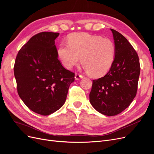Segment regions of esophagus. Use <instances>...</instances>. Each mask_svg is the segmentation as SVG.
Segmentation results:
<instances>
[{"mask_svg":"<svg viewBox=\"0 0 154 154\" xmlns=\"http://www.w3.org/2000/svg\"><path fill=\"white\" fill-rule=\"evenodd\" d=\"M75 80H80L81 78H83V76L82 75H81V74H80L79 73H76V74H75Z\"/></svg>","mask_w":154,"mask_h":154,"instance_id":"34e87169","label":"esophagus"}]
</instances>
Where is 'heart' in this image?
Listing matches in <instances>:
<instances>
[{
  "label": "heart",
  "mask_w": 154,
  "mask_h": 154,
  "mask_svg": "<svg viewBox=\"0 0 154 154\" xmlns=\"http://www.w3.org/2000/svg\"><path fill=\"white\" fill-rule=\"evenodd\" d=\"M58 56L65 67L71 69L80 62L90 75L98 77L109 71L115 59L116 46L112 40L85 32L71 35L68 44L62 43Z\"/></svg>",
  "instance_id": "b5f03b06"
}]
</instances>
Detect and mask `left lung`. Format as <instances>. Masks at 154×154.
I'll return each mask as SVG.
<instances>
[{
  "label": "left lung",
  "instance_id": "obj_1",
  "mask_svg": "<svg viewBox=\"0 0 154 154\" xmlns=\"http://www.w3.org/2000/svg\"><path fill=\"white\" fill-rule=\"evenodd\" d=\"M112 32L115 59L103 77L92 80L90 103L100 113L112 116L120 114L136 97L140 74V63L136 50L125 37Z\"/></svg>",
  "mask_w": 154,
  "mask_h": 154
}]
</instances>
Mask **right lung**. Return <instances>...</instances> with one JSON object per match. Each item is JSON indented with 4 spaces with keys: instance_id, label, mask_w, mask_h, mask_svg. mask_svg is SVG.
<instances>
[{
    "instance_id": "1",
    "label": "right lung",
    "mask_w": 154,
    "mask_h": 154,
    "mask_svg": "<svg viewBox=\"0 0 154 154\" xmlns=\"http://www.w3.org/2000/svg\"><path fill=\"white\" fill-rule=\"evenodd\" d=\"M58 32H42L32 36L18 51L14 65L18 94L34 112L54 113L63 105L74 72L58 58L54 40Z\"/></svg>"
}]
</instances>
